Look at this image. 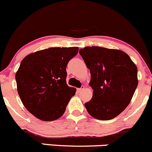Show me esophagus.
Returning <instances> with one entry per match:
<instances>
[{"label":"esophagus","mask_w":152,"mask_h":152,"mask_svg":"<svg viewBox=\"0 0 152 152\" xmlns=\"http://www.w3.org/2000/svg\"><path fill=\"white\" fill-rule=\"evenodd\" d=\"M84 89H85V86H83V85H82L81 88H78L77 90H78V91H79V92H80V91H82V90H83Z\"/></svg>","instance_id":"1"}]
</instances>
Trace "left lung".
<instances>
[{
  "mask_svg": "<svg viewBox=\"0 0 152 152\" xmlns=\"http://www.w3.org/2000/svg\"><path fill=\"white\" fill-rule=\"evenodd\" d=\"M90 69L93 98L85 106L91 116L110 120L125 110L138 85L137 67L126 53L100 47L80 49Z\"/></svg>",
  "mask_w": 152,
  "mask_h": 152,
  "instance_id": "8db88e82",
  "label": "left lung"
}]
</instances>
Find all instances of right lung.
<instances>
[{
    "label": "right lung",
    "instance_id": "right-lung-1",
    "mask_svg": "<svg viewBox=\"0 0 152 152\" xmlns=\"http://www.w3.org/2000/svg\"><path fill=\"white\" fill-rule=\"evenodd\" d=\"M78 47H51L23 58L16 74L17 90L24 107L36 118L52 121L64 114L76 89L66 82L67 63Z\"/></svg>",
    "mask_w": 152,
    "mask_h": 152
}]
</instances>
